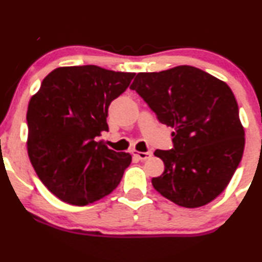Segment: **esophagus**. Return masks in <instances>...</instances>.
Returning a JSON list of instances; mask_svg holds the SVG:
<instances>
[{
    "label": "esophagus",
    "instance_id": "34e87169",
    "mask_svg": "<svg viewBox=\"0 0 262 262\" xmlns=\"http://www.w3.org/2000/svg\"><path fill=\"white\" fill-rule=\"evenodd\" d=\"M133 155L137 157L138 160H140V161H145V160L150 159V157L152 156V151H147V152H139V151L133 150Z\"/></svg>",
    "mask_w": 262,
    "mask_h": 262
}]
</instances>
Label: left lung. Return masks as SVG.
<instances>
[{
	"label": "left lung",
	"instance_id": "obj_1",
	"mask_svg": "<svg viewBox=\"0 0 262 262\" xmlns=\"http://www.w3.org/2000/svg\"><path fill=\"white\" fill-rule=\"evenodd\" d=\"M162 124L173 128L171 150H156L165 171L152 178L162 196L200 207L225 190L242 161L244 129L231 88L191 66L138 73L130 85Z\"/></svg>",
	"mask_w": 262,
	"mask_h": 262
}]
</instances>
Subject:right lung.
<instances>
[{"mask_svg": "<svg viewBox=\"0 0 262 262\" xmlns=\"http://www.w3.org/2000/svg\"><path fill=\"white\" fill-rule=\"evenodd\" d=\"M134 73L97 66L52 71L28 106V154L37 177L64 203L84 206L118 187L132 156L103 141L110 103L127 90Z\"/></svg>", "mask_w": 262, "mask_h": 262, "instance_id": "obj_1", "label": "right lung"}]
</instances>
